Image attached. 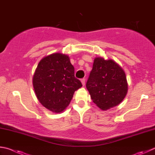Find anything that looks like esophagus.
I'll use <instances>...</instances> for the list:
<instances>
[{"label": "esophagus", "instance_id": "esophagus-1", "mask_svg": "<svg viewBox=\"0 0 155 155\" xmlns=\"http://www.w3.org/2000/svg\"><path fill=\"white\" fill-rule=\"evenodd\" d=\"M81 83H82V85L83 86L85 85V78H82V79L81 80Z\"/></svg>", "mask_w": 155, "mask_h": 155}]
</instances>
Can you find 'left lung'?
<instances>
[{
    "instance_id": "obj_1",
    "label": "left lung",
    "mask_w": 155,
    "mask_h": 155,
    "mask_svg": "<svg viewBox=\"0 0 155 155\" xmlns=\"http://www.w3.org/2000/svg\"><path fill=\"white\" fill-rule=\"evenodd\" d=\"M91 100L102 110L119 105L126 96L127 81L124 70L112 60L95 58L86 84Z\"/></svg>"
}]
</instances>
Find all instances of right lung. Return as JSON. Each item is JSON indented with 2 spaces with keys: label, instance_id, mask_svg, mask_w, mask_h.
Listing matches in <instances>:
<instances>
[{
  "label": "right lung",
  "instance_id": "right-lung-1",
  "mask_svg": "<svg viewBox=\"0 0 155 155\" xmlns=\"http://www.w3.org/2000/svg\"><path fill=\"white\" fill-rule=\"evenodd\" d=\"M32 83L39 102L56 113L66 109L74 91L82 87L74 77L69 57L61 53H52L39 61Z\"/></svg>",
  "mask_w": 155,
  "mask_h": 155
}]
</instances>
